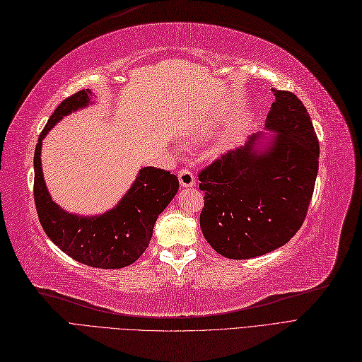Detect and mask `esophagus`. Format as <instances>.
<instances>
[{
	"label": "esophagus",
	"instance_id": "esophagus-1",
	"mask_svg": "<svg viewBox=\"0 0 362 362\" xmlns=\"http://www.w3.org/2000/svg\"><path fill=\"white\" fill-rule=\"evenodd\" d=\"M179 182L182 186H185V188H191V186L195 185V177L192 171H189L188 168H182L179 171Z\"/></svg>",
	"mask_w": 362,
	"mask_h": 362
}]
</instances>
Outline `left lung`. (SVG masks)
Wrapping results in <instances>:
<instances>
[{
	"mask_svg": "<svg viewBox=\"0 0 362 362\" xmlns=\"http://www.w3.org/2000/svg\"><path fill=\"white\" fill-rule=\"evenodd\" d=\"M264 129L204 168L203 236L227 259H252L286 245L307 216L319 171V141L307 108L272 90Z\"/></svg>",
	"mask_w": 362,
	"mask_h": 362,
	"instance_id": "left-lung-1",
	"label": "left lung"
}]
</instances>
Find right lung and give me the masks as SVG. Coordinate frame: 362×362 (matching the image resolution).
<instances>
[{
  "label": "right lung",
  "instance_id": "obj_1",
  "mask_svg": "<svg viewBox=\"0 0 362 362\" xmlns=\"http://www.w3.org/2000/svg\"><path fill=\"white\" fill-rule=\"evenodd\" d=\"M91 90H81L58 105L34 151V202L48 238L74 260L100 269H120L143 255L153 235L159 214L179 191L170 171L143 167L122 200L100 215L83 216L66 212L46 188L42 171V141L66 115L91 103Z\"/></svg>",
  "mask_w": 362,
  "mask_h": 362
}]
</instances>
